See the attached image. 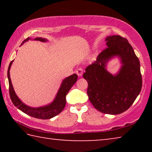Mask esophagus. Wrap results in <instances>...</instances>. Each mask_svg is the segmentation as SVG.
Returning a JSON list of instances; mask_svg holds the SVG:
<instances>
[{"label":"esophagus","instance_id":"1","mask_svg":"<svg viewBox=\"0 0 152 152\" xmlns=\"http://www.w3.org/2000/svg\"><path fill=\"white\" fill-rule=\"evenodd\" d=\"M76 74L78 76H82V74H83V70H82V69L78 68V70H76Z\"/></svg>","mask_w":152,"mask_h":152}]
</instances>
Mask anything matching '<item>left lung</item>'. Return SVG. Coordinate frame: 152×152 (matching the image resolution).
I'll return each mask as SVG.
<instances>
[{
	"mask_svg": "<svg viewBox=\"0 0 152 152\" xmlns=\"http://www.w3.org/2000/svg\"><path fill=\"white\" fill-rule=\"evenodd\" d=\"M107 48L96 61L86 67L83 78L88 82L89 101L95 109L105 114H121L132 106L142 86L140 63L125 38L109 35L105 39ZM118 57L122 66L113 75L107 70L108 61Z\"/></svg>",
	"mask_w": 152,
	"mask_h": 152,
	"instance_id": "8db88e82",
	"label": "left lung"
}]
</instances>
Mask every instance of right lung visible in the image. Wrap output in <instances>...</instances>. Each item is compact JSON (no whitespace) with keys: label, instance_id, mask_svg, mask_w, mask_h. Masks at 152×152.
Instances as JSON below:
<instances>
[{"label":"right lung","instance_id":"add662e5","mask_svg":"<svg viewBox=\"0 0 152 152\" xmlns=\"http://www.w3.org/2000/svg\"><path fill=\"white\" fill-rule=\"evenodd\" d=\"M30 39H31V38L28 37L27 39L24 40L23 43L26 42ZM33 39L35 41H39V42H48L47 39L42 37H36ZM13 61L14 60H12L9 64L7 76H8L9 84L10 97H11V101L15 106L17 107L19 110H21L22 112L25 113V114L40 119H51V118L54 117L58 114H60L66 106V95L68 93L69 91H70L72 86L76 83V82L77 81V78H78V76L76 74H74L72 75L68 76L67 78L63 80L60 88H59L57 94H56L55 99H53V101L51 103L42 107L36 108L31 107L25 104L20 101V99L17 96V95L14 91L13 86H12L11 82V77H10V69H11V67Z\"/></svg>","mask_w":152,"mask_h":152}]
</instances>
